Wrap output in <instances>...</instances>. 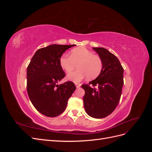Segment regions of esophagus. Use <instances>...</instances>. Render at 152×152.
Segmentation results:
<instances>
[{
	"instance_id": "obj_1",
	"label": "esophagus",
	"mask_w": 152,
	"mask_h": 152,
	"mask_svg": "<svg viewBox=\"0 0 152 152\" xmlns=\"http://www.w3.org/2000/svg\"><path fill=\"white\" fill-rule=\"evenodd\" d=\"M75 86H76V87H77V88H79V87H80L81 84H79V83H77V84H75Z\"/></svg>"
}]
</instances>
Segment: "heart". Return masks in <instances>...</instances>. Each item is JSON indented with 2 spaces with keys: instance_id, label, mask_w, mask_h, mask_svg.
I'll use <instances>...</instances> for the list:
<instances>
[{
  "instance_id": "1",
  "label": "heart",
  "mask_w": 152,
  "mask_h": 152,
  "mask_svg": "<svg viewBox=\"0 0 152 152\" xmlns=\"http://www.w3.org/2000/svg\"><path fill=\"white\" fill-rule=\"evenodd\" d=\"M63 70L70 73L78 67L79 70L67 75V79L77 83L87 77L97 78L103 70V61L99 55L94 54L87 49L80 47L71 50L70 56L63 55L59 59Z\"/></svg>"
}]
</instances>
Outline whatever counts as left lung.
<instances>
[{
    "mask_svg": "<svg viewBox=\"0 0 152 152\" xmlns=\"http://www.w3.org/2000/svg\"><path fill=\"white\" fill-rule=\"evenodd\" d=\"M93 49L102 59L103 70L96 79L81 87L85 90L83 100L86 113L93 118H102L111 114L120 101L124 85V68L118 59L107 49Z\"/></svg>",
    "mask_w": 152,
    "mask_h": 152,
    "instance_id": "left-lung-1",
    "label": "left lung"
}]
</instances>
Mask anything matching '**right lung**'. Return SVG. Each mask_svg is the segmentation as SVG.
Masks as SVG:
<instances>
[{"instance_id": "1", "label": "right lung", "mask_w": 152, "mask_h": 152, "mask_svg": "<svg viewBox=\"0 0 152 152\" xmlns=\"http://www.w3.org/2000/svg\"><path fill=\"white\" fill-rule=\"evenodd\" d=\"M73 46L53 44L39 49L27 67V93L34 107L45 116L54 117L62 113L68 99L76 89L72 82L57 84L65 77L59 59L68 49Z\"/></svg>"}]
</instances>
